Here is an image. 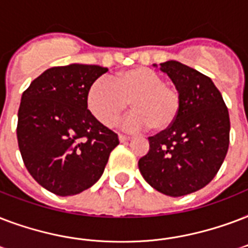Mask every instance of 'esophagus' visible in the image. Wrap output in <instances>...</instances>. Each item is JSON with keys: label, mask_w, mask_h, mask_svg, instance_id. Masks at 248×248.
<instances>
[{"label": "esophagus", "mask_w": 248, "mask_h": 248, "mask_svg": "<svg viewBox=\"0 0 248 248\" xmlns=\"http://www.w3.org/2000/svg\"><path fill=\"white\" fill-rule=\"evenodd\" d=\"M119 140H120V142H128L130 137L129 136H125V134H119Z\"/></svg>", "instance_id": "1"}]
</instances>
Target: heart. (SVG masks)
<instances>
[{
	"label": "heart",
	"instance_id": "heart-1",
	"mask_svg": "<svg viewBox=\"0 0 248 248\" xmlns=\"http://www.w3.org/2000/svg\"><path fill=\"white\" fill-rule=\"evenodd\" d=\"M86 102L90 112L106 126L115 125L130 102L134 112L128 124L160 133L170 129L180 116L182 95L177 86L164 81L156 71L136 67L119 72L111 80H95L88 90Z\"/></svg>",
	"mask_w": 248,
	"mask_h": 248
}]
</instances>
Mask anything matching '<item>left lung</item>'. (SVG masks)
<instances>
[{
    "mask_svg": "<svg viewBox=\"0 0 248 248\" xmlns=\"http://www.w3.org/2000/svg\"><path fill=\"white\" fill-rule=\"evenodd\" d=\"M160 66L181 92L182 108L170 129L149 137L150 150L138 168L159 193L182 197L204 187L220 170L229 147V112L208 76L177 61Z\"/></svg>",
    "mask_w": 248,
    "mask_h": 248,
    "instance_id": "left-lung-1",
    "label": "left lung"
}]
</instances>
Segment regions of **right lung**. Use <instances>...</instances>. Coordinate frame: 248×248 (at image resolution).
Masks as SVG:
<instances>
[{"instance_id": "1", "label": "right lung", "mask_w": 248, "mask_h": 248, "mask_svg": "<svg viewBox=\"0 0 248 248\" xmlns=\"http://www.w3.org/2000/svg\"><path fill=\"white\" fill-rule=\"evenodd\" d=\"M107 68L95 64L51 67L23 92L16 137L31 176L67 197L89 189L102 176L118 134L88 110V90Z\"/></svg>"}]
</instances>
